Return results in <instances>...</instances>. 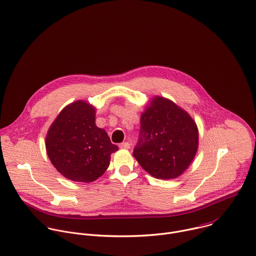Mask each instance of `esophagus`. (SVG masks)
Here are the masks:
<instances>
[{"label": "esophagus", "instance_id": "obj_1", "mask_svg": "<svg viewBox=\"0 0 256 256\" xmlns=\"http://www.w3.org/2000/svg\"><path fill=\"white\" fill-rule=\"evenodd\" d=\"M120 148H126V150H128V148H130V144L126 142H122V144H120V146H118Z\"/></svg>", "mask_w": 256, "mask_h": 256}]
</instances>
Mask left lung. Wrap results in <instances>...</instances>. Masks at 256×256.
I'll return each mask as SVG.
<instances>
[{"mask_svg": "<svg viewBox=\"0 0 256 256\" xmlns=\"http://www.w3.org/2000/svg\"><path fill=\"white\" fill-rule=\"evenodd\" d=\"M198 146V126L190 116L170 100L156 96L140 116L132 154L150 176L170 180L188 168Z\"/></svg>", "mask_w": 256, "mask_h": 256, "instance_id": "8db88e82", "label": "left lung"}]
</instances>
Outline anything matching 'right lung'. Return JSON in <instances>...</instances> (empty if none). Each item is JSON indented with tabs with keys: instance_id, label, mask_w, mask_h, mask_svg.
<instances>
[{
	"instance_id": "right-lung-1",
	"label": "right lung",
	"mask_w": 256,
	"mask_h": 256,
	"mask_svg": "<svg viewBox=\"0 0 256 256\" xmlns=\"http://www.w3.org/2000/svg\"><path fill=\"white\" fill-rule=\"evenodd\" d=\"M94 122V108L78 100L60 112L48 132V156L54 166L70 180H98L108 168L110 154L118 150Z\"/></svg>"
}]
</instances>
